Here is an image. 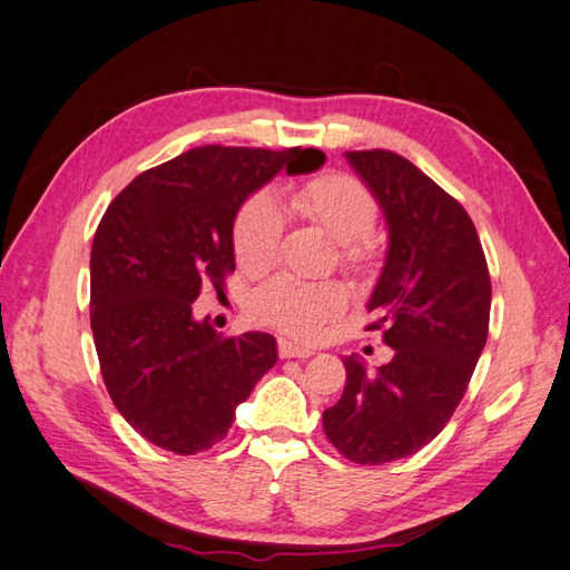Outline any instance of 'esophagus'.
<instances>
[{
  "instance_id": "1",
  "label": "esophagus",
  "mask_w": 570,
  "mask_h": 570,
  "mask_svg": "<svg viewBox=\"0 0 570 570\" xmlns=\"http://www.w3.org/2000/svg\"><path fill=\"white\" fill-rule=\"evenodd\" d=\"M278 352H281L283 358H308V356L316 354L314 350L302 347V344L292 342V340H285V337L278 342Z\"/></svg>"
}]
</instances>
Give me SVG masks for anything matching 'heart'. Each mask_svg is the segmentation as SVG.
Instances as JSON below:
<instances>
[{"instance_id": "heart-1", "label": "heart", "mask_w": 570, "mask_h": 570, "mask_svg": "<svg viewBox=\"0 0 570 570\" xmlns=\"http://www.w3.org/2000/svg\"><path fill=\"white\" fill-rule=\"evenodd\" d=\"M289 209L314 223L340 245L344 266L368 262V233L377 220V202L366 185L344 174H323L289 195ZM283 209L271 193L252 195L235 216L233 249L237 266L258 275L273 266L283 235ZM347 306V289L340 283H304L278 275L254 292L249 312L266 323L297 337H316L321 327Z\"/></svg>"}]
</instances>
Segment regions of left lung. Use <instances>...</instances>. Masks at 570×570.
<instances>
[{
	"instance_id": "8db88e82",
	"label": "left lung",
	"mask_w": 570,
	"mask_h": 570,
	"mask_svg": "<svg viewBox=\"0 0 570 570\" xmlns=\"http://www.w3.org/2000/svg\"><path fill=\"white\" fill-rule=\"evenodd\" d=\"M387 223V256L366 304L392 347L373 371L344 356L347 385L323 411L342 456L381 465L440 435L488 342L492 285L478 230L463 206L421 168L385 149L344 151Z\"/></svg>"
}]
</instances>
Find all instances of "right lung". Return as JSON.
Masks as SVG:
<instances>
[{
	"mask_svg": "<svg viewBox=\"0 0 570 570\" xmlns=\"http://www.w3.org/2000/svg\"><path fill=\"white\" fill-rule=\"evenodd\" d=\"M321 149L206 145L137 176L109 204L90 254V323L116 409L161 450L197 454L278 361L268 333L220 337L193 304L235 271L233 223L285 170L314 174Z\"/></svg>",
	"mask_w": 570,
	"mask_h": 570,
	"instance_id": "right-lung-1",
	"label": "right lung"
}]
</instances>
